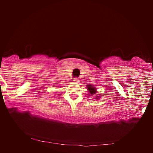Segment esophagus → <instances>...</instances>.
<instances>
[{
	"mask_svg": "<svg viewBox=\"0 0 153 153\" xmlns=\"http://www.w3.org/2000/svg\"><path fill=\"white\" fill-rule=\"evenodd\" d=\"M73 81H74V82H76V83H78L79 81V79L78 78H76H76H74V79H73Z\"/></svg>",
	"mask_w": 153,
	"mask_h": 153,
	"instance_id": "esophagus-1",
	"label": "esophagus"
}]
</instances>
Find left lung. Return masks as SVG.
Wrapping results in <instances>:
<instances>
[{
	"label": "left lung",
	"mask_w": 153,
	"mask_h": 153,
	"mask_svg": "<svg viewBox=\"0 0 153 153\" xmlns=\"http://www.w3.org/2000/svg\"><path fill=\"white\" fill-rule=\"evenodd\" d=\"M86 88H88V92H89V95H95V93H97V90H96V88L94 87L93 85H86ZM100 97V96H97L96 98H95V100H98L99 98Z\"/></svg>",
	"instance_id": "8db88e82"
}]
</instances>
